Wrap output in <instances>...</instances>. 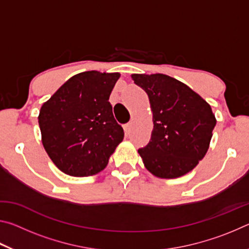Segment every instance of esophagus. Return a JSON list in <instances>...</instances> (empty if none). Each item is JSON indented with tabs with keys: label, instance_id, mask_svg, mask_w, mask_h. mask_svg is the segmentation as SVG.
<instances>
[{
	"label": "esophagus",
	"instance_id": "34e87169",
	"mask_svg": "<svg viewBox=\"0 0 249 249\" xmlns=\"http://www.w3.org/2000/svg\"><path fill=\"white\" fill-rule=\"evenodd\" d=\"M132 127H133V123H132V122H129V123L125 124V125H124L125 133H126V134H129L130 130H132Z\"/></svg>",
	"mask_w": 249,
	"mask_h": 249
}]
</instances>
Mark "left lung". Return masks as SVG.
I'll return each mask as SVG.
<instances>
[{"mask_svg": "<svg viewBox=\"0 0 249 249\" xmlns=\"http://www.w3.org/2000/svg\"><path fill=\"white\" fill-rule=\"evenodd\" d=\"M148 95L154 128L138 150L150 174L175 179L195 169L208 151L216 124L210 104L187 84L167 74H132Z\"/></svg>", "mask_w": 249, "mask_h": 249, "instance_id": "obj_1", "label": "left lung"}]
</instances>
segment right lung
<instances>
[{
  "instance_id": "1",
  "label": "right lung",
  "mask_w": 249,
  "mask_h": 249,
  "mask_svg": "<svg viewBox=\"0 0 249 249\" xmlns=\"http://www.w3.org/2000/svg\"><path fill=\"white\" fill-rule=\"evenodd\" d=\"M120 77L119 72L84 71L71 77L41 105V142L64 174L96 175L123 141L124 130L108 102Z\"/></svg>"
}]
</instances>
